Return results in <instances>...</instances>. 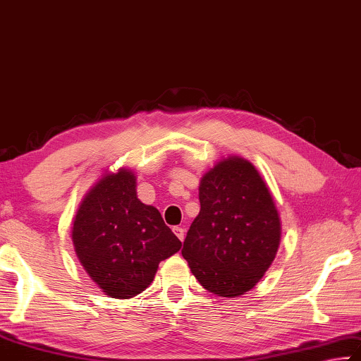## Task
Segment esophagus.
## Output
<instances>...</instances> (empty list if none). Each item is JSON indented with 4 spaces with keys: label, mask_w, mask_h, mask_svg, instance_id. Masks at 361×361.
Returning <instances> with one entry per match:
<instances>
[{
    "label": "esophagus",
    "mask_w": 361,
    "mask_h": 361,
    "mask_svg": "<svg viewBox=\"0 0 361 361\" xmlns=\"http://www.w3.org/2000/svg\"><path fill=\"white\" fill-rule=\"evenodd\" d=\"M173 230H174V233H176L177 238H179L180 241H184V238H185V230L182 228V227H174Z\"/></svg>",
    "instance_id": "1"
}]
</instances>
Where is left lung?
<instances>
[{"mask_svg":"<svg viewBox=\"0 0 361 361\" xmlns=\"http://www.w3.org/2000/svg\"><path fill=\"white\" fill-rule=\"evenodd\" d=\"M200 212L182 256L204 289L236 298L257 285L280 246L281 224L269 187L240 157L216 163L200 180Z\"/></svg>","mask_w":361,"mask_h":361,"instance_id":"1","label":"left lung"}]
</instances>
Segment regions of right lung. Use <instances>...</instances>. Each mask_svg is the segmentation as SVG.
<instances>
[{"mask_svg": "<svg viewBox=\"0 0 361 361\" xmlns=\"http://www.w3.org/2000/svg\"><path fill=\"white\" fill-rule=\"evenodd\" d=\"M72 240L87 275L115 299L145 291L158 264L182 246L159 211L137 198L135 176L125 168L102 176L86 193Z\"/></svg>", "mask_w": 361, "mask_h": 361, "instance_id": "1", "label": "right lung"}]
</instances>
